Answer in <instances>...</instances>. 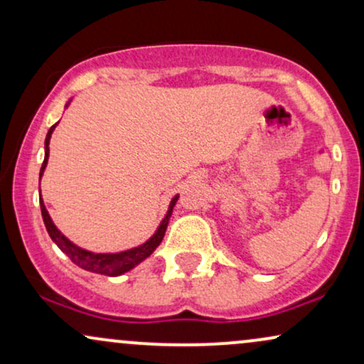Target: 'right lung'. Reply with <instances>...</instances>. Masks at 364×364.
I'll return each mask as SVG.
<instances>
[{
    "mask_svg": "<svg viewBox=\"0 0 364 364\" xmlns=\"http://www.w3.org/2000/svg\"><path fill=\"white\" fill-rule=\"evenodd\" d=\"M55 125L50 127L49 132H47V137H46V157H43V163L41 168V178L43 174V169H46V166H47V159H49V140H50L52 132H54ZM176 200H178V196H174L173 201H171V205H169L168 215L164 217V220L161 222L159 229L156 230V234L152 235V237L149 239L146 244H142V246H139V247L129 249V251L117 252V254H95V252L85 251V249L74 246L71 240L65 239L64 235L57 230L54 222L50 220L46 205H43L42 196H41V210H42L43 224H46V229H47V232H49L50 239L54 240L57 246H59L60 251H63L65 256H68L69 259L74 262V264H77L80 268L86 269V271H91V273L105 274V277H120V274H124V273H127V271L135 268L140 261H144L146 257L151 256V254L154 252V249L159 246L161 240H163L164 234H166V227H168L171 212H173V207H174V203H176Z\"/></svg>",
    "mask_w": 364,
    "mask_h": 364,
    "instance_id": "obj_1",
    "label": "right lung"
}]
</instances>
